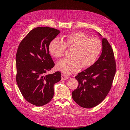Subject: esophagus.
<instances>
[{"label":"esophagus","mask_w":130,"mask_h":130,"mask_svg":"<svg viewBox=\"0 0 130 130\" xmlns=\"http://www.w3.org/2000/svg\"><path fill=\"white\" fill-rule=\"evenodd\" d=\"M67 79H69V77L65 75L64 74H61V79L62 80H66Z\"/></svg>","instance_id":"esophagus-1"}]
</instances>
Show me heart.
I'll list each match as a JSON object with an SVG mask.
<instances>
[{"label":"heart","instance_id":"1","mask_svg":"<svg viewBox=\"0 0 130 130\" xmlns=\"http://www.w3.org/2000/svg\"><path fill=\"white\" fill-rule=\"evenodd\" d=\"M66 48L73 49L71 57L59 60L56 68L64 73L70 74L79 71L82 67L87 68L93 65L101 53L102 44L97 38L77 32L65 36L63 41L54 39L49 44L48 50L52 56L58 58L64 55Z\"/></svg>","mask_w":130,"mask_h":130}]
</instances>
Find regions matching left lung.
Returning a JSON list of instances; mask_svg holds the SVG:
<instances>
[{
  "label": "left lung",
  "mask_w": 130,
  "mask_h": 130,
  "mask_svg": "<svg viewBox=\"0 0 130 130\" xmlns=\"http://www.w3.org/2000/svg\"><path fill=\"white\" fill-rule=\"evenodd\" d=\"M102 52L98 60L75 76L78 85L72 92V98L84 108H90L99 105L112 87L116 72L114 53L106 38H102Z\"/></svg>",
  "instance_id": "1"
}]
</instances>
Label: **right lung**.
Instances as JSON below:
<instances>
[{
  "label": "right lung",
  "mask_w": 130,
  "mask_h": 130,
  "mask_svg": "<svg viewBox=\"0 0 130 130\" xmlns=\"http://www.w3.org/2000/svg\"><path fill=\"white\" fill-rule=\"evenodd\" d=\"M59 32L49 27H36L18 46L16 82L23 97L34 105L40 106L50 102L54 96V85L61 79L60 72L47 74L55 65L49 44Z\"/></svg>",
  "instance_id": "obj_1"
}]
</instances>
